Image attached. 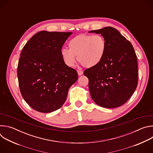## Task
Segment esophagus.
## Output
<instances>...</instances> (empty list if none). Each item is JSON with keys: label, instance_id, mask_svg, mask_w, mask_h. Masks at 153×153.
<instances>
[{"label": "esophagus", "instance_id": "1", "mask_svg": "<svg viewBox=\"0 0 153 153\" xmlns=\"http://www.w3.org/2000/svg\"><path fill=\"white\" fill-rule=\"evenodd\" d=\"M77 73H78V75L80 76H82L83 73V72L82 71H80V70H78L77 71Z\"/></svg>", "mask_w": 153, "mask_h": 153}]
</instances>
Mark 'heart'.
Instances as JSON below:
<instances>
[{
    "instance_id": "obj_1",
    "label": "heart",
    "mask_w": 153,
    "mask_h": 153,
    "mask_svg": "<svg viewBox=\"0 0 153 153\" xmlns=\"http://www.w3.org/2000/svg\"><path fill=\"white\" fill-rule=\"evenodd\" d=\"M68 47L69 49L63 48L60 50L61 57L67 66H74L77 56L83 67L91 68L102 61L106 44L105 38L100 34H79L70 40Z\"/></svg>"
}]
</instances>
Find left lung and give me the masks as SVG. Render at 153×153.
I'll return each mask as SVG.
<instances>
[{
    "mask_svg": "<svg viewBox=\"0 0 153 153\" xmlns=\"http://www.w3.org/2000/svg\"><path fill=\"white\" fill-rule=\"evenodd\" d=\"M89 32L101 34L106 44L102 61L83 73L89 80L91 98L103 108L119 107L131 97L137 86L138 65L134 48L114 28Z\"/></svg>",
    "mask_w": 153,
    "mask_h": 153,
    "instance_id": "obj_1",
    "label": "left lung"
}]
</instances>
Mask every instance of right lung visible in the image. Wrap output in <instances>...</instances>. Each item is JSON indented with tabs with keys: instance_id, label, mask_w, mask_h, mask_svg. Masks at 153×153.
<instances>
[{
	"instance_id": "right-lung-1",
	"label": "right lung",
	"mask_w": 153,
	"mask_h": 153,
	"mask_svg": "<svg viewBox=\"0 0 153 153\" xmlns=\"http://www.w3.org/2000/svg\"><path fill=\"white\" fill-rule=\"evenodd\" d=\"M71 32L42 31L21 52L17 66L19 88L25 102L37 111L48 113L60 108L78 74L65 64L60 50Z\"/></svg>"
}]
</instances>
